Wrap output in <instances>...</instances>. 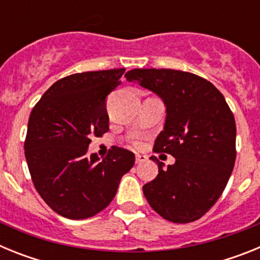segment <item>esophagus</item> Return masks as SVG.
<instances>
[{"label": "esophagus", "mask_w": 260, "mask_h": 260, "mask_svg": "<svg viewBox=\"0 0 260 260\" xmlns=\"http://www.w3.org/2000/svg\"><path fill=\"white\" fill-rule=\"evenodd\" d=\"M147 156L146 155H139V153H138L137 156H135V162H137V164H141V162H144L147 160Z\"/></svg>", "instance_id": "34e87169"}]
</instances>
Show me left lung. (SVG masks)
<instances>
[{"mask_svg":"<svg viewBox=\"0 0 260 260\" xmlns=\"http://www.w3.org/2000/svg\"><path fill=\"white\" fill-rule=\"evenodd\" d=\"M125 78L162 100L167 117L153 151L176 158L164 169L151 157L158 174L143 186L147 202L172 222L201 219L222 194L236 161V121L224 96L211 82L186 71L134 69Z\"/></svg>","mask_w":260,"mask_h":260,"instance_id":"1","label":"left lung"}]
</instances>
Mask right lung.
Wrapping results in <instances>:
<instances>
[{"instance_id":"obj_1","label":"right lung","mask_w":260,"mask_h":260,"mask_svg":"<svg viewBox=\"0 0 260 260\" xmlns=\"http://www.w3.org/2000/svg\"><path fill=\"white\" fill-rule=\"evenodd\" d=\"M123 73L112 69L62 78L29 114L24 153L32 182L63 217L87 219L104 210L134 165V153L121 147H112L103 160L87 155L89 137L109 130L107 96L121 84Z\"/></svg>"}]
</instances>
